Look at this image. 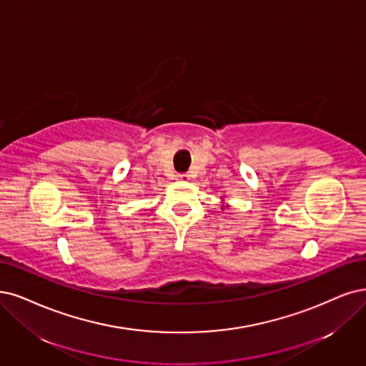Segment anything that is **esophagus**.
I'll return each instance as SVG.
<instances>
[{"label": "esophagus", "instance_id": "1", "mask_svg": "<svg viewBox=\"0 0 366 366\" xmlns=\"http://www.w3.org/2000/svg\"><path fill=\"white\" fill-rule=\"evenodd\" d=\"M174 178H176V179H178V181H187L188 178H190V176H188L187 173H178V174H176V176H174Z\"/></svg>", "mask_w": 366, "mask_h": 366}]
</instances>
